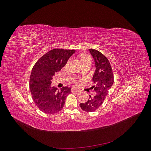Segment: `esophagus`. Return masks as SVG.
I'll list each match as a JSON object with an SVG mask.
<instances>
[{
    "mask_svg": "<svg viewBox=\"0 0 151 151\" xmlns=\"http://www.w3.org/2000/svg\"><path fill=\"white\" fill-rule=\"evenodd\" d=\"M72 92H77V93H78V92H80V90L78 89L72 88Z\"/></svg>",
    "mask_w": 151,
    "mask_h": 151,
    "instance_id": "esophagus-1",
    "label": "esophagus"
}]
</instances>
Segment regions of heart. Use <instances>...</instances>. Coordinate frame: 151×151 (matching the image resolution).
I'll list each match as a JSON object with an SVG mask.
<instances>
[{"mask_svg": "<svg viewBox=\"0 0 151 151\" xmlns=\"http://www.w3.org/2000/svg\"><path fill=\"white\" fill-rule=\"evenodd\" d=\"M81 58L82 59L83 63L86 62V61H88L89 60H91V58L88 55H81Z\"/></svg>", "mask_w": 151, "mask_h": 151, "instance_id": "1", "label": "heart"}]
</instances>
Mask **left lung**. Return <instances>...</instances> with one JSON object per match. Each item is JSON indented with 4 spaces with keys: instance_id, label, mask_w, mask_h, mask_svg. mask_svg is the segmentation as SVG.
<instances>
[{
    "instance_id": "obj_1",
    "label": "left lung",
    "mask_w": 151,
    "mask_h": 151,
    "mask_svg": "<svg viewBox=\"0 0 151 151\" xmlns=\"http://www.w3.org/2000/svg\"><path fill=\"white\" fill-rule=\"evenodd\" d=\"M89 51L94 58L95 63L96 70L93 81L96 83V86H93V88L96 94L93 97L89 95L88 101L80 103L79 105L83 110L92 112L96 110L103 104L113 84L114 77L108 58L96 50L89 49Z\"/></svg>"
}]
</instances>
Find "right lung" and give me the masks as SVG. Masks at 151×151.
Here are the masks:
<instances>
[{"label":"right lung","instance_id":"add662e5","mask_svg":"<svg viewBox=\"0 0 151 151\" xmlns=\"http://www.w3.org/2000/svg\"><path fill=\"white\" fill-rule=\"evenodd\" d=\"M76 52L74 50L53 49L45 53L35 64L29 79V89L35 103L41 111L48 114L62 110L71 88L58 90L52 87L55 72L60 71Z\"/></svg>","mask_w":151,"mask_h":151}]
</instances>
